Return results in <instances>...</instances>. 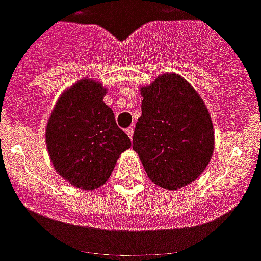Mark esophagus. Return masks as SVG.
I'll list each match as a JSON object with an SVG mask.
<instances>
[{"label": "esophagus", "mask_w": 261, "mask_h": 261, "mask_svg": "<svg viewBox=\"0 0 261 261\" xmlns=\"http://www.w3.org/2000/svg\"><path fill=\"white\" fill-rule=\"evenodd\" d=\"M126 133H127V135H128V137L133 138V134H134V127L130 126L128 128H126Z\"/></svg>", "instance_id": "1"}]
</instances>
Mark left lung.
<instances>
[{
	"label": "left lung",
	"instance_id": "8db88e82",
	"mask_svg": "<svg viewBox=\"0 0 261 261\" xmlns=\"http://www.w3.org/2000/svg\"><path fill=\"white\" fill-rule=\"evenodd\" d=\"M142 115L133 135L146 173L169 190L188 185L205 170L215 133L209 111L196 90L178 75L156 77L141 91Z\"/></svg>",
	"mask_w": 261,
	"mask_h": 261
}]
</instances>
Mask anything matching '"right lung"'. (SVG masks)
Segmentation results:
<instances>
[{"instance_id":"obj_1","label":"right lung","mask_w":261,"mask_h":261,"mask_svg":"<svg viewBox=\"0 0 261 261\" xmlns=\"http://www.w3.org/2000/svg\"><path fill=\"white\" fill-rule=\"evenodd\" d=\"M100 83L82 79L61 95L46 124V147L56 171L84 190L100 188L131 141L116 126Z\"/></svg>"}]
</instances>
